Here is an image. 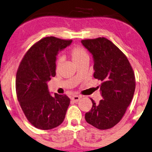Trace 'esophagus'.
<instances>
[{"label": "esophagus", "instance_id": "obj_1", "mask_svg": "<svg viewBox=\"0 0 152 152\" xmlns=\"http://www.w3.org/2000/svg\"><path fill=\"white\" fill-rule=\"evenodd\" d=\"M80 99V96H78V95H74V96H73L72 97V100L74 102H78V100H79Z\"/></svg>", "mask_w": 152, "mask_h": 152}]
</instances>
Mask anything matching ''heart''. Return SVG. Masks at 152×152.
<instances>
[{
  "mask_svg": "<svg viewBox=\"0 0 152 152\" xmlns=\"http://www.w3.org/2000/svg\"><path fill=\"white\" fill-rule=\"evenodd\" d=\"M70 55L73 62L75 64L84 59V58L88 57V53H87L84 48L80 47V46H75V47L73 48L70 51ZM60 64H61V59H59L58 60L57 65H56L57 69L59 68Z\"/></svg>",
  "mask_w": 152,
  "mask_h": 152,
  "instance_id": "1",
  "label": "heart"
}]
</instances>
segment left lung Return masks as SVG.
<instances>
[{
    "instance_id": "left-lung-1",
    "label": "left lung",
    "mask_w": 152,
    "mask_h": 152,
    "mask_svg": "<svg viewBox=\"0 0 152 152\" xmlns=\"http://www.w3.org/2000/svg\"><path fill=\"white\" fill-rule=\"evenodd\" d=\"M83 46L92 54L94 78L102 81L103 99L86 113V122L99 129L115 126L124 116L135 88V75L128 59L110 40L104 37L82 40Z\"/></svg>"
}]
</instances>
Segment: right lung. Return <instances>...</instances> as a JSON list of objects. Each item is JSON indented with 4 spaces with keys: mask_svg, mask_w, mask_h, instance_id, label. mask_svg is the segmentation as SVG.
<instances>
[{
    "mask_svg": "<svg viewBox=\"0 0 152 152\" xmlns=\"http://www.w3.org/2000/svg\"><path fill=\"white\" fill-rule=\"evenodd\" d=\"M72 40L43 38L28 50L16 76L18 101L28 120L36 128L48 130L64 121L70 104L66 95L52 96L47 82L56 76V58Z\"/></svg>",
    "mask_w": 152,
    "mask_h": 152,
    "instance_id": "obj_1",
    "label": "right lung"
}]
</instances>
